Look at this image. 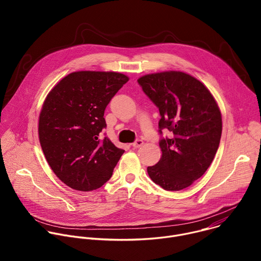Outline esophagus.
<instances>
[{
    "label": "esophagus",
    "mask_w": 261,
    "mask_h": 261,
    "mask_svg": "<svg viewBox=\"0 0 261 261\" xmlns=\"http://www.w3.org/2000/svg\"><path fill=\"white\" fill-rule=\"evenodd\" d=\"M142 144H143V140H142V139H136V140L132 143L133 147H139V146H141Z\"/></svg>",
    "instance_id": "esophagus-1"
}]
</instances>
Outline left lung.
<instances>
[{
	"mask_svg": "<svg viewBox=\"0 0 261 261\" xmlns=\"http://www.w3.org/2000/svg\"><path fill=\"white\" fill-rule=\"evenodd\" d=\"M158 107L162 157L147 173L164 190L178 191L192 185L210 167L222 133L220 109L210 91L179 71L147 74L137 81ZM163 129L173 133L163 138Z\"/></svg>",
	"mask_w": 261,
	"mask_h": 261,
	"instance_id": "1",
	"label": "left lung"
}]
</instances>
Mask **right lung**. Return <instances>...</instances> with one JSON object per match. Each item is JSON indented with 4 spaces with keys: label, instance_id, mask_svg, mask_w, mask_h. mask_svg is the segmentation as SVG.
Returning a JSON list of instances; mask_svg holds the SVG:
<instances>
[{
    "label": "right lung",
    "instance_id": "obj_1",
    "mask_svg": "<svg viewBox=\"0 0 261 261\" xmlns=\"http://www.w3.org/2000/svg\"><path fill=\"white\" fill-rule=\"evenodd\" d=\"M128 81L117 72L79 71L47 95L39 118V140L53 171L70 188L96 190L113 175L125 151L102 135L104 111Z\"/></svg>",
    "mask_w": 261,
    "mask_h": 261
}]
</instances>
